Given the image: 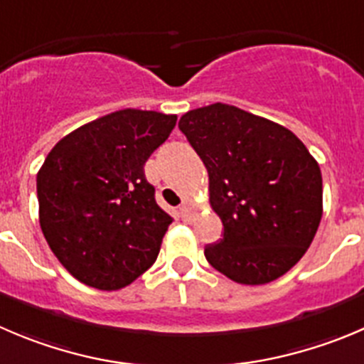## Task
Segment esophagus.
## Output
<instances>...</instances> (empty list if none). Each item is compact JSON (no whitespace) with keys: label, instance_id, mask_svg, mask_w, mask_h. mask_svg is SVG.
<instances>
[{"label":"esophagus","instance_id":"34e87169","mask_svg":"<svg viewBox=\"0 0 364 364\" xmlns=\"http://www.w3.org/2000/svg\"><path fill=\"white\" fill-rule=\"evenodd\" d=\"M179 215H181L183 220H190V208H188V204H181V206H179Z\"/></svg>","mask_w":364,"mask_h":364}]
</instances>
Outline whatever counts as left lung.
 Instances as JSON below:
<instances>
[{"label": "left lung", "instance_id": "obj_1", "mask_svg": "<svg viewBox=\"0 0 364 364\" xmlns=\"http://www.w3.org/2000/svg\"><path fill=\"white\" fill-rule=\"evenodd\" d=\"M179 129L203 160L210 204L224 224L208 263L240 284L284 276L311 245L322 218V172L284 126L231 105L190 110Z\"/></svg>", "mask_w": 364, "mask_h": 364}]
</instances>
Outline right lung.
Instances as JSON below:
<instances>
[{
  "mask_svg": "<svg viewBox=\"0 0 364 364\" xmlns=\"http://www.w3.org/2000/svg\"><path fill=\"white\" fill-rule=\"evenodd\" d=\"M176 115L114 112L63 136L37 174L38 220L53 254L80 283L112 291L156 261L172 217L154 199L144 165Z\"/></svg>",
  "mask_w": 364,
  "mask_h": 364,
  "instance_id": "right-lung-1",
  "label": "right lung"
}]
</instances>
